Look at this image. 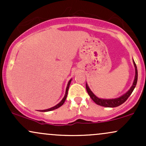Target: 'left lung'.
I'll return each instance as SVG.
<instances>
[{
    "label": "left lung",
    "instance_id": "8db88e82",
    "mask_svg": "<svg viewBox=\"0 0 146 146\" xmlns=\"http://www.w3.org/2000/svg\"><path fill=\"white\" fill-rule=\"evenodd\" d=\"M133 64L135 68V80H134L133 84H132V86L130 87V89H129L124 95H121V96L119 97V98H115V99L99 98L96 96V95H95L94 93L90 90L89 87L88 86V84L86 83V90L87 92H88L89 96L90 97V98L93 100V101L94 102L95 104H97L98 105L102 106H104V107H109V108H114V107L119 106H120L121 104H122L124 103V102L128 100V98L130 97V95L132 94V91H133L134 89H135V86H136L137 85V78H138V72H137L136 64H135L134 60H133Z\"/></svg>",
    "mask_w": 146,
    "mask_h": 146
}]
</instances>
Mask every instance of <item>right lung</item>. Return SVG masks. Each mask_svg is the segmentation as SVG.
I'll return each instance as SVG.
<instances>
[{"label": "right lung", "instance_id": "obj_1", "mask_svg": "<svg viewBox=\"0 0 146 146\" xmlns=\"http://www.w3.org/2000/svg\"><path fill=\"white\" fill-rule=\"evenodd\" d=\"M72 79L68 81V84H67V86H66V93H65V95L64 97V98L62 100V101L60 102L59 104H58L56 106H55L52 107V108H48V109H46V110H40V111L41 112H48V111H51V110H55V109H57V108H58L59 107L63 105V104L64 103L65 100H66V97H67V94H68V88H69V86H70V84H71V82Z\"/></svg>", "mask_w": 146, "mask_h": 146}]
</instances>
